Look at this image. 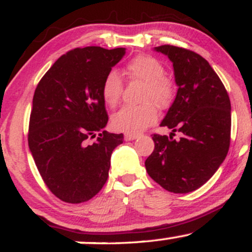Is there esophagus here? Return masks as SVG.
<instances>
[{
    "instance_id": "esophagus-1",
    "label": "esophagus",
    "mask_w": 252,
    "mask_h": 252,
    "mask_svg": "<svg viewBox=\"0 0 252 252\" xmlns=\"http://www.w3.org/2000/svg\"><path fill=\"white\" fill-rule=\"evenodd\" d=\"M138 136H140V134H130V132H126V134L124 135V140H126V141H132V140H136Z\"/></svg>"
}]
</instances>
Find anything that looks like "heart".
I'll return each instance as SVG.
<instances>
[{
  "instance_id": "heart-1",
  "label": "heart",
  "mask_w": 252,
  "mask_h": 252,
  "mask_svg": "<svg viewBox=\"0 0 252 252\" xmlns=\"http://www.w3.org/2000/svg\"><path fill=\"white\" fill-rule=\"evenodd\" d=\"M129 82L143 84L138 105H126L112 116V126L120 131L135 132L154 123L158 120V110L167 109L175 97V85L166 76V68L158 58L148 54H138L129 60L124 68ZM123 80L120 74L110 71L104 78L100 94L104 103L115 108L120 103L123 92Z\"/></svg>"
}]
</instances>
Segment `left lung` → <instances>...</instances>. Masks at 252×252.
Masks as SVG:
<instances>
[{
  "instance_id": "1",
  "label": "left lung",
  "mask_w": 252,
  "mask_h": 252,
  "mask_svg": "<svg viewBox=\"0 0 252 252\" xmlns=\"http://www.w3.org/2000/svg\"><path fill=\"white\" fill-rule=\"evenodd\" d=\"M174 67L176 97L161 126L170 136L153 135L155 148L146 162L150 178L173 193H189L210 180L226 158L231 103L224 84L206 59L176 46L155 47ZM182 137L174 140V132Z\"/></svg>"
}]
</instances>
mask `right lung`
Segmentation results:
<instances>
[{"instance_id": "obj_1", "label": "right lung", "mask_w": 252, "mask_h": 252, "mask_svg": "<svg viewBox=\"0 0 252 252\" xmlns=\"http://www.w3.org/2000/svg\"><path fill=\"white\" fill-rule=\"evenodd\" d=\"M124 54L122 47L74 48L37 84L28 146L43 182L60 200L88 201L108 180L110 158L123 143V134L102 131L109 117L100 89Z\"/></svg>"}]
</instances>
